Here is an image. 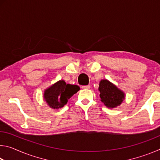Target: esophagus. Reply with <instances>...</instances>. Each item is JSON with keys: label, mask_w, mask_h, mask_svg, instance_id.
Wrapping results in <instances>:
<instances>
[{"label": "esophagus", "mask_w": 160, "mask_h": 160, "mask_svg": "<svg viewBox=\"0 0 160 160\" xmlns=\"http://www.w3.org/2000/svg\"><path fill=\"white\" fill-rule=\"evenodd\" d=\"M82 88L83 89H87V90H89V89H90V85H85V86H82Z\"/></svg>", "instance_id": "obj_1"}]
</instances>
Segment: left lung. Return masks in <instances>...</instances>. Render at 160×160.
<instances>
[{"label":"left lung","mask_w":160,"mask_h":160,"mask_svg":"<svg viewBox=\"0 0 160 160\" xmlns=\"http://www.w3.org/2000/svg\"><path fill=\"white\" fill-rule=\"evenodd\" d=\"M99 91L101 102L109 109L120 106L125 99V93L108 80L100 81Z\"/></svg>","instance_id":"left-lung-1"}]
</instances>
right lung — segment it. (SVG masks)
<instances>
[{"label":"right lung","instance_id":"right-lung-1","mask_svg":"<svg viewBox=\"0 0 160 160\" xmlns=\"http://www.w3.org/2000/svg\"><path fill=\"white\" fill-rule=\"evenodd\" d=\"M79 90V86L66 84L63 80H61L45 89L43 97L48 107L58 109L63 107L68 100Z\"/></svg>","mask_w":160,"mask_h":160}]
</instances>
